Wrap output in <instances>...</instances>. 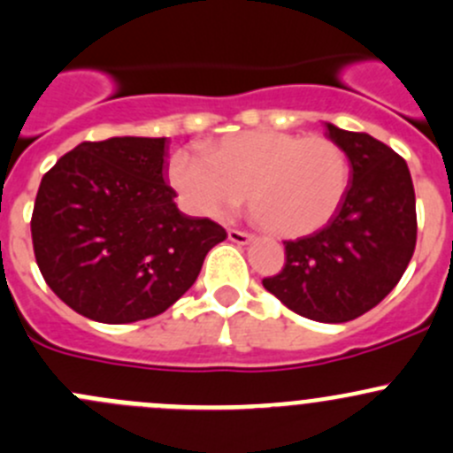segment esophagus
Returning <instances> with one entry per match:
<instances>
[{
	"label": "esophagus",
	"mask_w": 453,
	"mask_h": 453,
	"mask_svg": "<svg viewBox=\"0 0 453 453\" xmlns=\"http://www.w3.org/2000/svg\"><path fill=\"white\" fill-rule=\"evenodd\" d=\"M227 239H230L232 243L248 245L250 241L254 239V236H252V234H248V232H241V230H234V227H230V230H227Z\"/></svg>",
	"instance_id": "obj_1"
}]
</instances>
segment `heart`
Instances as JSON below:
<instances>
[{"label": "heart", "mask_w": 453, "mask_h": 453, "mask_svg": "<svg viewBox=\"0 0 453 453\" xmlns=\"http://www.w3.org/2000/svg\"><path fill=\"white\" fill-rule=\"evenodd\" d=\"M349 177L335 140L272 129L210 142L203 159L177 150L168 162V181L188 212L219 219L245 193L254 221L287 239L322 230L340 210Z\"/></svg>", "instance_id": "b5f03b06"}]
</instances>
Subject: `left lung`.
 <instances>
[{
  "instance_id": "left-lung-1",
  "label": "left lung",
  "mask_w": 453,
  "mask_h": 453,
  "mask_svg": "<svg viewBox=\"0 0 453 453\" xmlns=\"http://www.w3.org/2000/svg\"><path fill=\"white\" fill-rule=\"evenodd\" d=\"M326 138L350 162L346 197L322 230L285 241V267L263 287L303 318L342 324L401 280L417 245V199L408 164L390 146L331 122Z\"/></svg>"
}]
</instances>
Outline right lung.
<instances>
[{
    "label": "right lung",
    "instance_id": "obj_1",
    "mask_svg": "<svg viewBox=\"0 0 453 453\" xmlns=\"http://www.w3.org/2000/svg\"><path fill=\"white\" fill-rule=\"evenodd\" d=\"M166 138L81 142L43 175L30 230L50 289L104 324L155 318L197 280L226 241L210 219L186 217L166 184Z\"/></svg>",
    "mask_w": 453,
    "mask_h": 453
}]
</instances>
